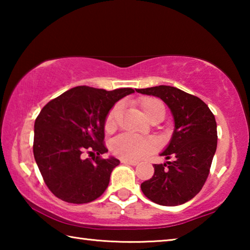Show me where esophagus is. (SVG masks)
Listing matches in <instances>:
<instances>
[{
  "mask_svg": "<svg viewBox=\"0 0 250 250\" xmlns=\"http://www.w3.org/2000/svg\"><path fill=\"white\" fill-rule=\"evenodd\" d=\"M121 163L129 164V166H137L138 164L137 161H131V160H126V159H121Z\"/></svg>",
  "mask_w": 250,
  "mask_h": 250,
  "instance_id": "esophagus-1",
  "label": "esophagus"
}]
</instances>
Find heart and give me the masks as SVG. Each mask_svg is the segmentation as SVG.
Returning a JSON list of instances; mask_svg holds the SVG:
<instances>
[{"label":"heart","mask_w":250,"mask_h":250,"mask_svg":"<svg viewBox=\"0 0 250 250\" xmlns=\"http://www.w3.org/2000/svg\"><path fill=\"white\" fill-rule=\"evenodd\" d=\"M143 115L147 120L159 113H166L164 104L154 97H142L138 101ZM120 112V105L116 104L110 110L104 120L105 132L111 133L117 128L118 116ZM159 147V142L153 137H141V135L122 133L110 142V149L113 154L126 160H140L151 154Z\"/></svg>","instance_id":"b5f03b06"}]
</instances>
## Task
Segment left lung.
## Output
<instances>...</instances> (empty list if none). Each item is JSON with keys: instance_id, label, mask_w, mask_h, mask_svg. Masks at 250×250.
<instances>
[{"instance_id": "obj_1", "label": "left lung", "mask_w": 250, "mask_h": 250, "mask_svg": "<svg viewBox=\"0 0 250 250\" xmlns=\"http://www.w3.org/2000/svg\"><path fill=\"white\" fill-rule=\"evenodd\" d=\"M135 91L162 99L175 125L170 143L160 154L173 161L154 164V174L141 184L142 192L159 205L184 204L201 191L209 174L217 146L215 117L204 101L175 87L156 86Z\"/></svg>"}]
</instances>
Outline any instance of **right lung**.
I'll use <instances>...</instances> for the list:
<instances>
[{
	"instance_id": "obj_1",
	"label": "right lung",
	"mask_w": 250,
	"mask_h": 250,
	"mask_svg": "<svg viewBox=\"0 0 250 250\" xmlns=\"http://www.w3.org/2000/svg\"><path fill=\"white\" fill-rule=\"evenodd\" d=\"M132 88L111 91L78 86L50 100L34 125V158L45 184L67 203L84 204L108 188L116 158L103 159L105 117ZM87 151L94 156L83 159Z\"/></svg>"
}]
</instances>
